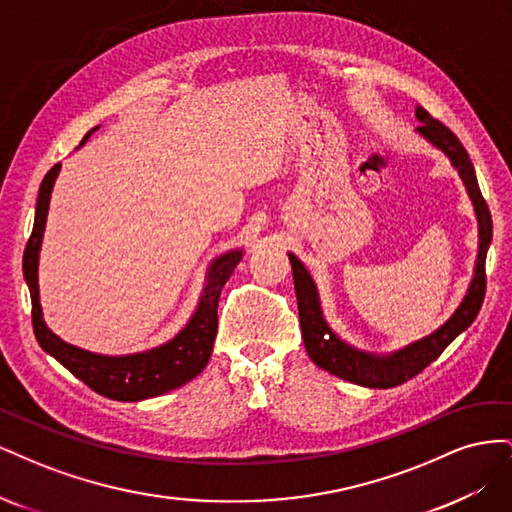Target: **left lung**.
Listing matches in <instances>:
<instances>
[{
	"instance_id": "1",
	"label": "left lung",
	"mask_w": 512,
	"mask_h": 512,
	"mask_svg": "<svg viewBox=\"0 0 512 512\" xmlns=\"http://www.w3.org/2000/svg\"><path fill=\"white\" fill-rule=\"evenodd\" d=\"M416 119L421 121V126L416 128V132L421 134L427 143L440 149L457 168L478 220V254L474 275L466 297H463V301L455 309V314L448 318L440 329L391 354H371L359 350L344 342L342 337H337V333H333V329L322 316L318 288L312 280V275H309V271L297 256L288 254L292 265L294 292H297L299 303L301 333L309 359H312L320 369H327L329 374L354 384L369 386V389H393V386L404 384L416 374H421L429 363L438 359L444 348L451 344L457 335H461L470 327L485 299V260L493 235V224L489 207L478 188L474 166L470 162L468 151L459 143V138L448 130L444 123L433 119L421 106H416Z\"/></svg>"
}]
</instances>
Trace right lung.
Returning <instances> with one entry per match:
<instances>
[{
    "label": "right lung",
    "mask_w": 512,
    "mask_h": 512,
    "mask_svg": "<svg viewBox=\"0 0 512 512\" xmlns=\"http://www.w3.org/2000/svg\"><path fill=\"white\" fill-rule=\"evenodd\" d=\"M98 128L100 126L89 130L81 145H85L87 138ZM59 168L61 164H55L40 183L34 230L23 254V275L29 286V294H32V322L38 344L44 352L55 356L61 365L72 371L76 378L83 380L89 389H94L108 399L141 401L179 389L185 382L196 378L209 363L215 335H218L220 294L224 284L228 282V277L243 258V250H230L211 262L207 269L203 294H200L192 318L166 344L121 356H108L76 348L46 327L38 288L40 247L46 228V215H49L51 192L59 175Z\"/></svg>",
    "instance_id": "1"
}]
</instances>
